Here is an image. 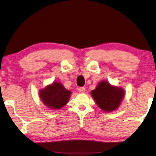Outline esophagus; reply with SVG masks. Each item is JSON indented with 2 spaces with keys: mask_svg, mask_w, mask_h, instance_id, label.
I'll return each instance as SVG.
<instances>
[{
  "mask_svg": "<svg viewBox=\"0 0 156 156\" xmlns=\"http://www.w3.org/2000/svg\"><path fill=\"white\" fill-rule=\"evenodd\" d=\"M85 91H86V88L84 87H80L78 88V92L79 93H84Z\"/></svg>",
  "mask_w": 156,
  "mask_h": 156,
  "instance_id": "1",
  "label": "esophagus"
}]
</instances>
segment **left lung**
<instances>
[{"mask_svg":"<svg viewBox=\"0 0 156 156\" xmlns=\"http://www.w3.org/2000/svg\"><path fill=\"white\" fill-rule=\"evenodd\" d=\"M90 94L100 109L112 112L119 106L125 96V91L123 88L112 86L109 82L102 80L95 89L91 90Z\"/></svg>","mask_w":156,"mask_h":156,"instance_id":"8db88e82","label":"left lung"}]
</instances>
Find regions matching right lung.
Returning a JSON list of instances; mask_svg holds the SVG:
<instances>
[{
	"label": "right lung",
	"instance_id": "1",
	"mask_svg": "<svg viewBox=\"0 0 156 156\" xmlns=\"http://www.w3.org/2000/svg\"><path fill=\"white\" fill-rule=\"evenodd\" d=\"M39 94L45 106L52 109H60L68 102L71 91L67 90L60 83L53 82L39 90Z\"/></svg>",
	"mask_w": 156,
	"mask_h": 156
}]
</instances>
